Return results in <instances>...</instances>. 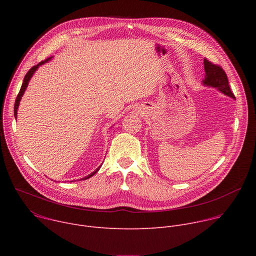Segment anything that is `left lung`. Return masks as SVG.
I'll use <instances>...</instances> for the list:
<instances>
[{"instance_id":"1","label":"left lung","mask_w":256,"mask_h":256,"mask_svg":"<svg viewBox=\"0 0 256 256\" xmlns=\"http://www.w3.org/2000/svg\"><path fill=\"white\" fill-rule=\"evenodd\" d=\"M204 66L206 70V77L204 80V84L206 86L218 88L225 95L235 98L234 94L230 89L229 81L223 68L221 66L210 62L208 58L204 60Z\"/></svg>"}]
</instances>
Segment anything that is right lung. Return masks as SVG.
<instances>
[{"label": "right lung", "mask_w": 256, "mask_h": 256, "mask_svg": "<svg viewBox=\"0 0 256 256\" xmlns=\"http://www.w3.org/2000/svg\"><path fill=\"white\" fill-rule=\"evenodd\" d=\"M48 60H50V58H46V60H42V62H40L38 64H36V66H33L28 72H27V74L25 75V77H24V80H23V83H22V86H21V89H20V91H19V93H18V95H17V97H16V100H15V105H14V116H15V118H17V109H18V106H19V102H20V100H21V97H22V95L24 94V91H25V89H26V87H27V85H28V82H29V80H30V78L32 77V75L34 74V72L38 70V68L40 66V64H44V62H46ZM100 167L101 166H99L94 172H92L91 174H89L88 176H86V177H84V178H82V180H85V179H88V178H90L91 176H93L99 169H100Z\"/></svg>", "instance_id": "right-lung-1"}]
</instances>
